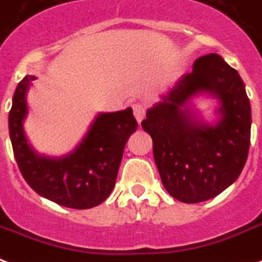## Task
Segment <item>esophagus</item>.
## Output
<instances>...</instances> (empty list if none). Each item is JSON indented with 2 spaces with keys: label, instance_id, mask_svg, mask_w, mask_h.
I'll use <instances>...</instances> for the list:
<instances>
[{
  "label": "esophagus",
  "instance_id": "1",
  "mask_svg": "<svg viewBox=\"0 0 262 262\" xmlns=\"http://www.w3.org/2000/svg\"><path fill=\"white\" fill-rule=\"evenodd\" d=\"M133 114H135V118L137 119V122H141L144 119V115H146V105L144 104H135L133 105Z\"/></svg>",
  "mask_w": 262,
  "mask_h": 262
}]
</instances>
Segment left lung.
Listing matches in <instances>:
<instances>
[{"label": "left lung", "mask_w": 262, "mask_h": 262, "mask_svg": "<svg viewBox=\"0 0 262 262\" xmlns=\"http://www.w3.org/2000/svg\"><path fill=\"white\" fill-rule=\"evenodd\" d=\"M199 92L220 100L215 125L191 118L188 100ZM146 116L141 126L152 139L162 185L173 199L187 204L210 200L239 178L249 156L251 108L242 77L221 55L195 59L193 72Z\"/></svg>", "instance_id": "8db88e82"}]
</instances>
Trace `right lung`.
Here are the masks:
<instances>
[{"label": "right lung", "instance_id": "add662e5", "mask_svg": "<svg viewBox=\"0 0 262 262\" xmlns=\"http://www.w3.org/2000/svg\"><path fill=\"white\" fill-rule=\"evenodd\" d=\"M34 79L36 76L28 75L19 82L8 118L13 156L20 173L36 193L59 205L86 210L101 204L115 186L126 141L137 129L132 108L100 114L69 156H37L23 130V119L28 115L26 93Z\"/></svg>", "mask_w": 262, "mask_h": 262}]
</instances>
